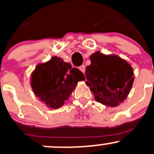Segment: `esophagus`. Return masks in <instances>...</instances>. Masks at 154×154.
Returning a JSON list of instances; mask_svg holds the SVG:
<instances>
[{
	"instance_id": "esophagus-1",
	"label": "esophagus",
	"mask_w": 154,
	"mask_h": 154,
	"mask_svg": "<svg viewBox=\"0 0 154 154\" xmlns=\"http://www.w3.org/2000/svg\"><path fill=\"white\" fill-rule=\"evenodd\" d=\"M79 69H80V71H82L83 73L85 72V70H86V68H85V66L84 65H83V66H80V67H79Z\"/></svg>"
}]
</instances>
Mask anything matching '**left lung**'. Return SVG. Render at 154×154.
<instances>
[{
    "label": "left lung",
    "instance_id": "left-lung-1",
    "mask_svg": "<svg viewBox=\"0 0 154 154\" xmlns=\"http://www.w3.org/2000/svg\"><path fill=\"white\" fill-rule=\"evenodd\" d=\"M90 60L91 65L85 72L86 83L94 99L106 106H118L125 100L133 86V68L121 57L99 51L91 54Z\"/></svg>",
    "mask_w": 154,
    "mask_h": 154
}]
</instances>
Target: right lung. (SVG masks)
<instances>
[{"mask_svg":"<svg viewBox=\"0 0 154 154\" xmlns=\"http://www.w3.org/2000/svg\"><path fill=\"white\" fill-rule=\"evenodd\" d=\"M84 79L80 70L54 57L48 63L36 66L31 76V87L48 107L57 109L68 100L77 82Z\"/></svg>","mask_w":154,"mask_h":154,"instance_id":"1","label":"right lung"}]
</instances>
